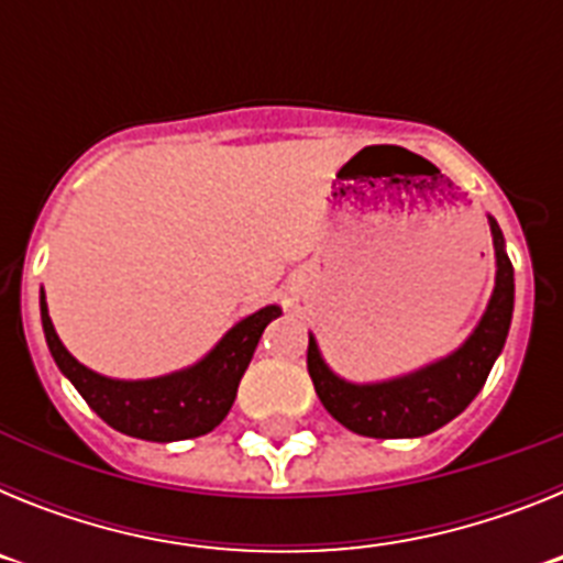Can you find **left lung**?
I'll return each instance as SVG.
<instances>
[{
	"mask_svg": "<svg viewBox=\"0 0 563 563\" xmlns=\"http://www.w3.org/2000/svg\"><path fill=\"white\" fill-rule=\"evenodd\" d=\"M487 225L494 236L496 278L494 292L471 335L449 355L426 363L406 375L386 380L357 383L338 375L321 355L316 335L310 332L307 369L318 400L341 426L361 437L391 440V437H426L442 429L445 422L467 409L485 386L501 355L514 318V265L507 258L505 236L499 222L487 213Z\"/></svg>",
	"mask_w": 563,
	"mask_h": 563,
	"instance_id": "obj_1",
	"label": "left lung"
}]
</instances>
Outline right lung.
Wrapping results in <instances>:
<instances>
[{
  "instance_id": "right-lung-1",
  "label": "right lung",
  "mask_w": 563,
  "mask_h": 563,
  "mask_svg": "<svg viewBox=\"0 0 563 563\" xmlns=\"http://www.w3.org/2000/svg\"><path fill=\"white\" fill-rule=\"evenodd\" d=\"M42 327L49 355L78 395L89 402L107 426L121 434L148 442H177L213 431L236 400L239 380L245 375L256 343L282 307L267 305L231 327L211 350L191 366L143 380H121L89 369L69 355L49 321L47 298L38 296Z\"/></svg>"
}]
</instances>
